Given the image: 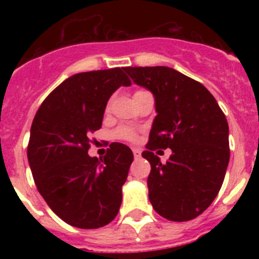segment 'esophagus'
<instances>
[{
    "mask_svg": "<svg viewBox=\"0 0 259 259\" xmlns=\"http://www.w3.org/2000/svg\"><path fill=\"white\" fill-rule=\"evenodd\" d=\"M132 152H134V157L136 158H140L141 157V150L140 149H137V148H134V149H132Z\"/></svg>",
    "mask_w": 259,
    "mask_h": 259,
    "instance_id": "34e87169",
    "label": "esophagus"
}]
</instances>
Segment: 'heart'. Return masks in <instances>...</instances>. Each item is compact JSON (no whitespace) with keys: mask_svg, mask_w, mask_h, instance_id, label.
Returning a JSON list of instances; mask_svg holds the SVG:
<instances>
[{"mask_svg":"<svg viewBox=\"0 0 259 259\" xmlns=\"http://www.w3.org/2000/svg\"><path fill=\"white\" fill-rule=\"evenodd\" d=\"M116 135H118L120 139H125V140H134L135 137V132L132 131V130H130V128H122V130H119L118 132H116Z\"/></svg>","mask_w":259,"mask_h":259,"instance_id":"1","label":"heart"}]
</instances>
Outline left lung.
<instances>
[{
  "instance_id": "8db88e82",
  "label": "left lung",
  "mask_w": 259,
  "mask_h": 259,
  "mask_svg": "<svg viewBox=\"0 0 259 259\" xmlns=\"http://www.w3.org/2000/svg\"><path fill=\"white\" fill-rule=\"evenodd\" d=\"M124 71L154 97L157 115L143 152L152 166L150 203L168 221H191L211 205L223 184L230 162L227 119L211 93L179 71L164 66ZM167 147L173 154L162 164L152 152Z\"/></svg>"
}]
</instances>
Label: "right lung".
<instances>
[{
    "instance_id": "1",
    "label": "right lung",
    "mask_w": 259,
    "mask_h": 259,
    "mask_svg": "<svg viewBox=\"0 0 259 259\" xmlns=\"http://www.w3.org/2000/svg\"><path fill=\"white\" fill-rule=\"evenodd\" d=\"M130 85L119 67L80 72L59 84L36 113L27 150L29 167L42 198L70 226L100 228L118 214L132 150L113 143L98 159L88 154V136L101 128L111 95Z\"/></svg>"
}]
</instances>
